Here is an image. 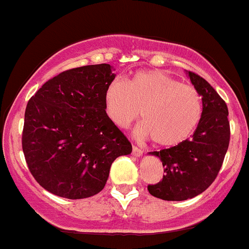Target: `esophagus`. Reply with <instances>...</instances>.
Returning a JSON list of instances; mask_svg holds the SVG:
<instances>
[{"mask_svg": "<svg viewBox=\"0 0 249 249\" xmlns=\"http://www.w3.org/2000/svg\"><path fill=\"white\" fill-rule=\"evenodd\" d=\"M132 155L135 156V157H141V156L143 155V151L141 148H138V147L133 146L132 147Z\"/></svg>", "mask_w": 249, "mask_h": 249, "instance_id": "obj_1", "label": "esophagus"}]
</instances>
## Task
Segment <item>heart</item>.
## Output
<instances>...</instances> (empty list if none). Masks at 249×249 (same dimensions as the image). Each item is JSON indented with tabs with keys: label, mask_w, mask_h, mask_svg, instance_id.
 <instances>
[{
	"label": "heart",
	"mask_w": 249,
	"mask_h": 249,
	"mask_svg": "<svg viewBox=\"0 0 249 249\" xmlns=\"http://www.w3.org/2000/svg\"><path fill=\"white\" fill-rule=\"evenodd\" d=\"M106 112L114 124L126 128L140 117L141 137L160 147H175L190 138L201 120L202 101L197 89L163 71H141L128 85L113 81L105 93Z\"/></svg>",
	"instance_id": "heart-1"
}]
</instances>
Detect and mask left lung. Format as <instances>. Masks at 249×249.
<instances>
[{
    "mask_svg": "<svg viewBox=\"0 0 249 249\" xmlns=\"http://www.w3.org/2000/svg\"><path fill=\"white\" fill-rule=\"evenodd\" d=\"M202 97V114L192 137L181 144L149 155L160 158L162 181L148 184V192L164 201H186L201 195L218 175L230 144L227 105L204 78L187 72Z\"/></svg>",
    "mask_w": 249,
    "mask_h": 249,
    "instance_id": "1",
    "label": "left lung"
}]
</instances>
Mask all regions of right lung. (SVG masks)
<instances>
[{
	"mask_svg": "<svg viewBox=\"0 0 249 249\" xmlns=\"http://www.w3.org/2000/svg\"><path fill=\"white\" fill-rule=\"evenodd\" d=\"M116 74L107 63L61 72L28 101L22 149L39 186L68 199L103 190L109 168L132 144L106 113L105 93Z\"/></svg>",
	"mask_w": 249,
	"mask_h": 249,
	"instance_id": "right-lung-1",
	"label": "right lung"
}]
</instances>
